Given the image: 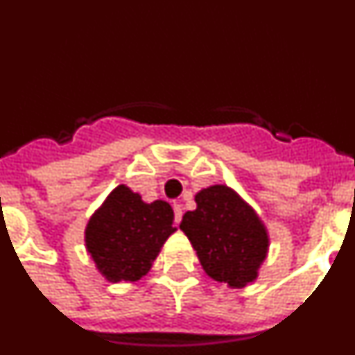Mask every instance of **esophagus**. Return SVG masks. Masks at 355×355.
Listing matches in <instances>:
<instances>
[{"label":"esophagus","mask_w":355,"mask_h":355,"mask_svg":"<svg viewBox=\"0 0 355 355\" xmlns=\"http://www.w3.org/2000/svg\"><path fill=\"white\" fill-rule=\"evenodd\" d=\"M174 215H175V224H180L183 218V206L180 202H174Z\"/></svg>","instance_id":"34e87169"}]
</instances>
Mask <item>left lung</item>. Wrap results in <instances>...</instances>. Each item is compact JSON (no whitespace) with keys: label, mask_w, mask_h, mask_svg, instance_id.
Segmentation results:
<instances>
[{"label":"left lung","mask_w":355,"mask_h":355,"mask_svg":"<svg viewBox=\"0 0 355 355\" xmlns=\"http://www.w3.org/2000/svg\"><path fill=\"white\" fill-rule=\"evenodd\" d=\"M196 202L197 208L183 215L180 229L206 274L229 288H245L256 281L270 247L261 216L227 184L202 188Z\"/></svg>","instance_id":"obj_1"}]
</instances>
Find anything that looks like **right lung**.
Masks as SVG:
<instances>
[{
    "label": "right lung",
    "instance_id": "right-lung-1",
    "mask_svg": "<svg viewBox=\"0 0 355 355\" xmlns=\"http://www.w3.org/2000/svg\"><path fill=\"white\" fill-rule=\"evenodd\" d=\"M172 222L168 202H146L140 193L119 184L87 222L85 247L108 283H135L150 270L175 231Z\"/></svg>",
    "mask_w": 355,
    "mask_h": 355
}]
</instances>
